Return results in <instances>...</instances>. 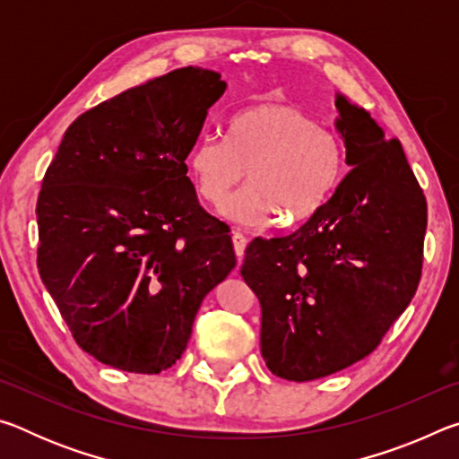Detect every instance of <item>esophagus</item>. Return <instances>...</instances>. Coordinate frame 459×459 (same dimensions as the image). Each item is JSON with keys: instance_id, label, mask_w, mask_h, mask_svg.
Listing matches in <instances>:
<instances>
[{"instance_id": "34e87169", "label": "esophagus", "mask_w": 459, "mask_h": 459, "mask_svg": "<svg viewBox=\"0 0 459 459\" xmlns=\"http://www.w3.org/2000/svg\"><path fill=\"white\" fill-rule=\"evenodd\" d=\"M247 243H248V240H247L245 235H240V232H232V247H235V253H237L238 259L245 255Z\"/></svg>"}]
</instances>
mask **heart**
<instances>
[{"label":"heart","instance_id":"heart-1","mask_svg":"<svg viewBox=\"0 0 459 459\" xmlns=\"http://www.w3.org/2000/svg\"><path fill=\"white\" fill-rule=\"evenodd\" d=\"M194 186L229 221L263 227L281 214L291 224L320 211L344 172V147L336 134L316 126L299 108L267 103L230 117L224 142L202 137L186 160Z\"/></svg>","mask_w":459,"mask_h":459}]
</instances>
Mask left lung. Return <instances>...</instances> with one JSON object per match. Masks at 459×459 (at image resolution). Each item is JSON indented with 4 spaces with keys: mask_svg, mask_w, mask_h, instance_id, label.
I'll return each mask as SVG.
<instances>
[{
    "mask_svg": "<svg viewBox=\"0 0 459 459\" xmlns=\"http://www.w3.org/2000/svg\"><path fill=\"white\" fill-rule=\"evenodd\" d=\"M333 121L352 168L285 237L253 238L240 275L261 304V354L304 383L368 356L417 291L427 202L397 139L336 92Z\"/></svg>",
    "mask_w": 459,
    "mask_h": 459,
    "instance_id": "obj_1",
    "label": "left lung"
}]
</instances>
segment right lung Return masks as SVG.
I'll return each mask as SVG.
<instances>
[{"instance_id": "obj_1", "label": "right lung", "mask_w": 459, "mask_h": 459, "mask_svg": "<svg viewBox=\"0 0 459 459\" xmlns=\"http://www.w3.org/2000/svg\"><path fill=\"white\" fill-rule=\"evenodd\" d=\"M224 91L200 66L123 91L65 131L46 169L38 271L76 344L108 367H172L204 295L237 265L184 164Z\"/></svg>"}]
</instances>
